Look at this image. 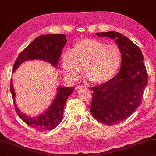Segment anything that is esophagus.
I'll return each instance as SVG.
<instances>
[{
  "label": "esophagus",
  "instance_id": "34e87169",
  "mask_svg": "<svg viewBox=\"0 0 156 156\" xmlns=\"http://www.w3.org/2000/svg\"><path fill=\"white\" fill-rule=\"evenodd\" d=\"M76 89L77 90H80L81 89H85V90H87V87H85V86H83V85H78L77 87H76Z\"/></svg>",
  "mask_w": 156,
  "mask_h": 156
}]
</instances>
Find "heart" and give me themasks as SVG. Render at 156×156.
Wrapping results in <instances>:
<instances>
[{
	"instance_id": "b5f03b06",
	"label": "heart",
	"mask_w": 156,
	"mask_h": 156,
	"mask_svg": "<svg viewBox=\"0 0 156 156\" xmlns=\"http://www.w3.org/2000/svg\"><path fill=\"white\" fill-rule=\"evenodd\" d=\"M122 61V52L116 44H105L90 38L80 39L71 51L62 55L61 62L65 75L76 80L83 67L84 72L91 82H107L117 72Z\"/></svg>"
}]
</instances>
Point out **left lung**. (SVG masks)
Segmentation results:
<instances>
[{"label": "left lung", "mask_w": 156, "mask_h": 156, "mask_svg": "<svg viewBox=\"0 0 156 156\" xmlns=\"http://www.w3.org/2000/svg\"><path fill=\"white\" fill-rule=\"evenodd\" d=\"M115 39L122 52V66L117 76L91 88V115L98 122L113 125L127 119L139 107L148 83L140 48L118 32L96 33Z\"/></svg>", "instance_id": "8db88e82"}]
</instances>
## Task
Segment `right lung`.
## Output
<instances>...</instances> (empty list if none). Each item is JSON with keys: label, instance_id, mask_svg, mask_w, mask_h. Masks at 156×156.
I'll return each instance as SVG.
<instances>
[{"label": "right lung", "instance_id": "obj_1", "mask_svg": "<svg viewBox=\"0 0 156 156\" xmlns=\"http://www.w3.org/2000/svg\"><path fill=\"white\" fill-rule=\"evenodd\" d=\"M66 41V35L63 34H45L37 37L19 54L14 62L13 71H15L23 62L32 60H44L51 63L55 67H58V61L61 57L62 50ZM73 91V87H59L53 103L45 112L37 117H30L21 112L17 108L14 99L16 94L14 92L12 79L10 81V91L17 115L27 125L40 132L53 130L61 122L66 99Z\"/></svg>", "mask_w": 156, "mask_h": 156}]
</instances>
